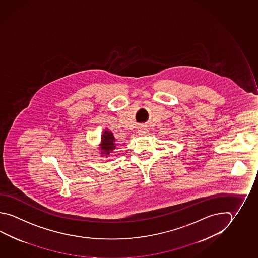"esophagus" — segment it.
<instances>
[{"mask_svg":"<svg viewBox=\"0 0 258 258\" xmlns=\"http://www.w3.org/2000/svg\"><path fill=\"white\" fill-rule=\"evenodd\" d=\"M148 132H149V131H148V128H146L145 126H141L139 128V134L140 135H146Z\"/></svg>","mask_w":258,"mask_h":258,"instance_id":"34e87169","label":"esophagus"}]
</instances>
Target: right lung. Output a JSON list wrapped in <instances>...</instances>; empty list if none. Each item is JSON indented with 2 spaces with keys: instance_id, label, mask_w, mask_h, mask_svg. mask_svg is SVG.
Listing matches in <instances>:
<instances>
[{
  "instance_id": "obj_1",
  "label": "right lung",
  "mask_w": 258,
  "mask_h": 258,
  "mask_svg": "<svg viewBox=\"0 0 258 258\" xmlns=\"http://www.w3.org/2000/svg\"><path fill=\"white\" fill-rule=\"evenodd\" d=\"M116 149V143H115V138L111 132L105 131L103 132L102 143H101V154H105L108 156L113 151Z\"/></svg>"
}]
</instances>
